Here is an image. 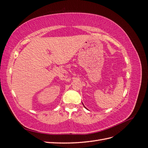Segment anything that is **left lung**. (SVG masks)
Wrapping results in <instances>:
<instances>
[{
	"label": "left lung",
	"mask_w": 148,
	"mask_h": 148,
	"mask_svg": "<svg viewBox=\"0 0 148 148\" xmlns=\"http://www.w3.org/2000/svg\"><path fill=\"white\" fill-rule=\"evenodd\" d=\"M83 106H84V105H83ZM85 108H86V107H85Z\"/></svg>",
	"instance_id": "1"
}]
</instances>
